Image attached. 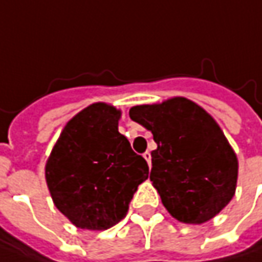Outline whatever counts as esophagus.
Masks as SVG:
<instances>
[{"label": "esophagus", "mask_w": 262, "mask_h": 262, "mask_svg": "<svg viewBox=\"0 0 262 262\" xmlns=\"http://www.w3.org/2000/svg\"><path fill=\"white\" fill-rule=\"evenodd\" d=\"M143 158L146 160V163H148V165L151 167V152H149V151L143 152Z\"/></svg>", "instance_id": "esophagus-1"}]
</instances>
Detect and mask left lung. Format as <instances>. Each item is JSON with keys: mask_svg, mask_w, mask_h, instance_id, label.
Returning a JSON list of instances; mask_svg holds the SVG:
<instances>
[{"mask_svg": "<svg viewBox=\"0 0 262 262\" xmlns=\"http://www.w3.org/2000/svg\"><path fill=\"white\" fill-rule=\"evenodd\" d=\"M129 116L152 133L151 182L176 220L202 224L232 201L237 157L217 121L188 98L132 107Z\"/></svg>", "mask_w": 262, "mask_h": 262, "instance_id": "1", "label": "left lung"}]
</instances>
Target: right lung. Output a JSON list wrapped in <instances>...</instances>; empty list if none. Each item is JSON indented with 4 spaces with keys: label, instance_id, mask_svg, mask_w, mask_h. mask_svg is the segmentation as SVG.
I'll return each mask as SVG.
<instances>
[{
    "label": "right lung",
    "instance_id": "1",
    "mask_svg": "<svg viewBox=\"0 0 262 262\" xmlns=\"http://www.w3.org/2000/svg\"><path fill=\"white\" fill-rule=\"evenodd\" d=\"M120 116L104 102L86 107L64 126L47 160L52 201L76 227L107 230L117 224L148 179L145 158L119 132Z\"/></svg>",
    "mask_w": 262,
    "mask_h": 262
}]
</instances>
